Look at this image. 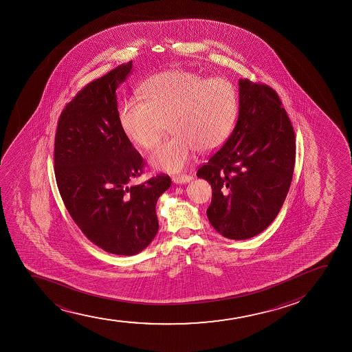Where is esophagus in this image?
Wrapping results in <instances>:
<instances>
[{
	"mask_svg": "<svg viewBox=\"0 0 352 352\" xmlns=\"http://www.w3.org/2000/svg\"><path fill=\"white\" fill-rule=\"evenodd\" d=\"M191 179H192V176L190 175H176L173 177V181L176 184H186V183L190 182Z\"/></svg>",
	"mask_w": 352,
	"mask_h": 352,
	"instance_id": "obj_1",
	"label": "esophagus"
}]
</instances>
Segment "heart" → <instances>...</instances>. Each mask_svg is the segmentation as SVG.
<instances>
[{
	"label": "heart",
	"mask_w": 352,
	"mask_h": 352,
	"mask_svg": "<svg viewBox=\"0 0 352 352\" xmlns=\"http://www.w3.org/2000/svg\"><path fill=\"white\" fill-rule=\"evenodd\" d=\"M141 98L123 102L118 120L126 138L142 149L153 150L169 121L173 136L150 157L156 169H184L198 149L212 151L226 143L239 116V93L223 77L201 76L175 70L150 77Z\"/></svg>",
	"instance_id": "obj_1"
}]
</instances>
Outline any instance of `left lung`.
I'll list each match as a JSON object with an SVG mask.
<instances>
[{"label":"left lung","instance_id":"8db88e82","mask_svg":"<svg viewBox=\"0 0 352 352\" xmlns=\"http://www.w3.org/2000/svg\"><path fill=\"white\" fill-rule=\"evenodd\" d=\"M239 120L226 144L197 171L211 184L206 216L219 234L248 239L270 226L290 189L295 133L275 90L241 78Z\"/></svg>","mask_w":352,"mask_h":352}]
</instances>
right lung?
<instances>
[{
  "label": "right lung",
  "mask_w": 352,
  "mask_h": 352,
  "mask_svg": "<svg viewBox=\"0 0 352 352\" xmlns=\"http://www.w3.org/2000/svg\"><path fill=\"white\" fill-rule=\"evenodd\" d=\"M133 62L118 65L85 85L65 105L55 135V177L69 214L97 247L133 256L158 231L156 203L171 186L157 175L138 186L144 162L118 120L116 89Z\"/></svg>",
  "instance_id": "1"
}]
</instances>
